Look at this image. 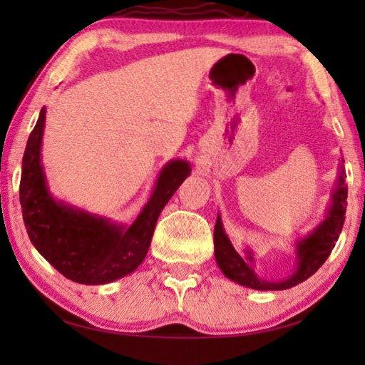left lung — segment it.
I'll return each mask as SVG.
<instances>
[{"instance_id": "obj_1", "label": "left lung", "mask_w": 365, "mask_h": 365, "mask_svg": "<svg viewBox=\"0 0 365 365\" xmlns=\"http://www.w3.org/2000/svg\"><path fill=\"white\" fill-rule=\"evenodd\" d=\"M344 163V160H343ZM343 164L338 168L336 185L331 193V202L325 219L309 232L304 238L296 242V267L288 277L282 280H265L256 275L252 269L255 256L250 248L245 250V256L238 255L233 248L230 238L227 237L222 225L220 215L214 227V256L219 269L227 279L238 283L242 287H248L259 292H279L296 287L298 283L307 280L309 277L316 274L320 265L330 256L331 250L335 248V242L341 233L346 214V197H348V185L344 183Z\"/></svg>"}]
</instances>
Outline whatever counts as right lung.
<instances>
[{"mask_svg": "<svg viewBox=\"0 0 365 365\" xmlns=\"http://www.w3.org/2000/svg\"><path fill=\"white\" fill-rule=\"evenodd\" d=\"M45 119L41 108L22 159L19 196L30 242L66 279L82 285H104L132 274L145 261L160 211L190 175V163L169 160L138 217L130 225L117 224L49 193L41 164Z\"/></svg>", "mask_w": 365, "mask_h": 365, "instance_id": "add662e5", "label": "right lung"}]
</instances>
